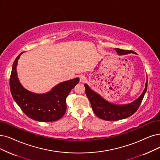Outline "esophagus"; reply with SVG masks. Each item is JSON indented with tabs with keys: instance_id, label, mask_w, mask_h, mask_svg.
<instances>
[{
	"instance_id": "1",
	"label": "esophagus",
	"mask_w": 160,
	"mask_h": 160,
	"mask_svg": "<svg viewBox=\"0 0 160 160\" xmlns=\"http://www.w3.org/2000/svg\"><path fill=\"white\" fill-rule=\"evenodd\" d=\"M79 79H80V82H85V81H86L85 76L84 75H81L79 76Z\"/></svg>"
}]
</instances>
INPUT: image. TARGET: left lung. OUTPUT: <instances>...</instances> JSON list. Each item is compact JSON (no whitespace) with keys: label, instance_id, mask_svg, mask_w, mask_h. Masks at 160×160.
Instances as JSON below:
<instances>
[{"label":"left lung","instance_id":"obj_1","mask_svg":"<svg viewBox=\"0 0 160 160\" xmlns=\"http://www.w3.org/2000/svg\"><path fill=\"white\" fill-rule=\"evenodd\" d=\"M119 55H125L130 53H135L132 50H125L120 48H115ZM87 98L91 102L94 113L99 118L106 121H117L129 118L135 113L141 104L148 86V78L146 79L145 88L140 97L130 104L118 105L108 102L100 94L95 92L87 84L84 85Z\"/></svg>","mask_w":160,"mask_h":160}]
</instances>
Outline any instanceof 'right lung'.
Segmentation results:
<instances>
[{
    "label": "right lung",
    "instance_id": "right-lung-1",
    "mask_svg": "<svg viewBox=\"0 0 160 160\" xmlns=\"http://www.w3.org/2000/svg\"><path fill=\"white\" fill-rule=\"evenodd\" d=\"M23 52L18 56L12 69L10 87L12 97L23 113L32 119L42 122L60 119L67 109L66 98L72 89L78 83L79 79L75 78L60 82L44 94L31 92L22 85L18 78V60Z\"/></svg>",
    "mask_w": 160,
    "mask_h": 160
}]
</instances>
